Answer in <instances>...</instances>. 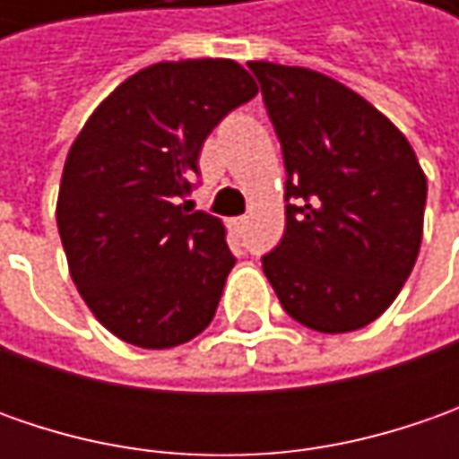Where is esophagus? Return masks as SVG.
I'll use <instances>...</instances> for the list:
<instances>
[{"instance_id":"esophagus-1","label":"esophagus","mask_w":459,"mask_h":459,"mask_svg":"<svg viewBox=\"0 0 459 459\" xmlns=\"http://www.w3.org/2000/svg\"><path fill=\"white\" fill-rule=\"evenodd\" d=\"M245 224H247V217H235V220H232V227H235V230H242Z\"/></svg>"}]
</instances>
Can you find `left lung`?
Instances as JSON below:
<instances>
[{
	"label": "left lung",
	"instance_id": "obj_1",
	"mask_svg": "<svg viewBox=\"0 0 459 459\" xmlns=\"http://www.w3.org/2000/svg\"><path fill=\"white\" fill-rule=\"evenodd\" d=\"M247 65L289 176L286 232L263 271L291 319L325 334L355 332L411 275L427 176L396 125L344 83L299 65Z\"/></svg>",
	"mask_w": 459,
	"mask_h": 459
}]
</instances>
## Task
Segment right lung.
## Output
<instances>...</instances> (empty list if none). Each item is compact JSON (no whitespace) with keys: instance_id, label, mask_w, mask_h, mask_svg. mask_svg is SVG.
<instances>
[{"instance_id":"add662e5","label":"right lung","mask_w":459,"mask_h":459,"mask_svg":"<svg viewBox=\"0 0 459 459\" xmlns=\"http://www.w3.org/2000/svg\"><path fill=\"white\" fill-rule=\"evenodd\" d=\"M255 94L227 58L155 63L119 83L74 140L58 232L81 299L119 340L166 350L214 319L235 255L217 217L178 202L204 140Z\"/></svg>"}]
</instances>
